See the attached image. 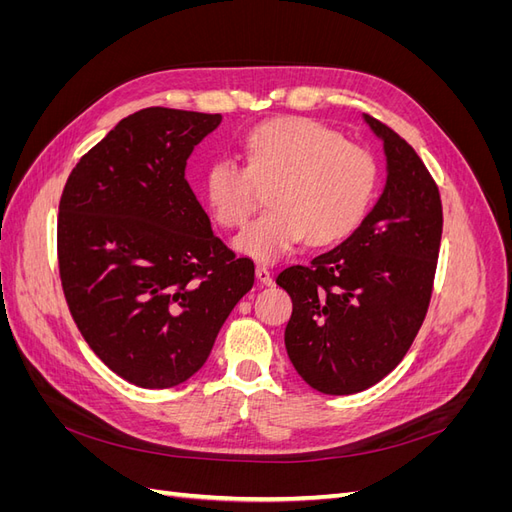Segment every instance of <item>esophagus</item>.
<instances>
[{"instance_id": "obj_1", "label": "esophagus", "mask_w": 512, "mask_h": 512, "mask_svg": "<svg viewBox=\"0 0 512 512\" xmlns=\"http://www.w3.org/2000/svg\"><path fill=\"white\" fill-rule=\"evenodd\" d=\"M256 280H258L262 286H271V284H273L271 271H269L265 265H258V267H256Z\"/></svg>"}]
</instances>
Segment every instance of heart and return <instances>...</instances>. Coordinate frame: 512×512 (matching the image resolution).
<instances>
[{"label": "heart", "mask_w": 512, "mask_h": 512, "mask_svg": "<svg viewBox=\"0 0 512 512\" xmlns=\"http://www.w3.org/2000/svg\"><path fill=\"white\" fill-rule=\"evenodd\" d=\"M376 162L361 145L305 117L269 119L247 134L245 166L215 160L205 179L213 218L243 226L260 205L258 185H271L273 205L235 239L254 260L273 262L301 239L324 245L359 226L376 190Z\"/></svg>", "instance_id": "obj_1"}]
</instances>
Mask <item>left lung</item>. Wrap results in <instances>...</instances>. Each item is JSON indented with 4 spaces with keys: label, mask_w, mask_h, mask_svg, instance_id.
Here are the masks:
<instances>
[{
    "label": "left lung",
    "mask_w": 512,
    "mask_h": 512,
    "mask_svg": "<svg viewBox=\"0 0 512 512\" xmlns=\"http://www.w3.org/2000/svg\"><path fill=\"white\" fill-rule=\"evenodd\" d=\"M386 185L352 235L309 265L277 275L292 299L286 352L324 395L369 389L399 365L425 320L442 239L438 185L416 151L382 121Z\"/></svg>",
    "instance_id": "1"
}]
</instances>
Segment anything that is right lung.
<instances>
[{
  "label": "right lung",
  "mask_w": 512,
  "mask_h": 512,
  "mask_svg": "<svg viewBox=\"0 0 512 512\" xmlns=\"http://www.w3.org/2000/svg\"><path fill=\"white\" fill-rule=\"evenodd\" d=\"M222 115L143 108L72 168L57 215L70 314L117 376L170 389L205 365L254 262L213 235L185 164Z\"/></svg>",
  "instance_id": "right-lung-1"
}]
</instances>
